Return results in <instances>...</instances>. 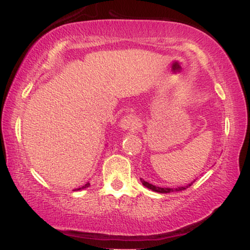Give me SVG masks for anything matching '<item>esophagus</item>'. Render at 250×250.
<instances>
[{
    "mask_svg": "<svg viewBox=\"0 0 250 250\" xmlns=\"http://www.w3.org/2000/svg\"><path fill=\"white\" fill-rule=\"evenodd\" d=\"M137 125V117L135 115H125L120 121V127L123 130H129V129H134Z\"/></svg>",
    "mask_w": 250,
    "mask_h": 250,
    "instance_id": "esophagus-1",
    "label": "esophagus"
}]
</instances>
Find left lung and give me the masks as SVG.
<instances>
[{
  "label": "left lung",
  "instance_id": "obj_1",
  "mask_svg": "<svg viewBox=\"0 0 250 250\" xmlns=\"http://www.w3.org/2000/svg\"><path fill=\"white\" fill-rule=\"evenodd\" d=\"M141 182H142V185L145 186V187H147L148 189H151V190L156 191V193L167 194V193H171V191H181V190H185V189L189 188L191 185H193L194 181H193V182L188 183L187 186H183V187H177V188H162V187H157V186L151 185V183H149V182H147V181H145V180H142V179H141Z\"/></svg>",
  "mask_w": 250,
  "mask_h": 250
}]
</instances>
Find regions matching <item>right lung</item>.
<instances>
[{
    "label": "right lung",
    "mask_w": 250,
    "mask_h": 250,
    "mask_svg": "<svg viewBox=\"0 0 250 250\" xmlns=\"http://www.w3.org/2000/svg\"><path fill=\"white\" fill-rule=\"evenodd\" d=\"M89 186H90V185H89V183H87V185H84V186H83V187H81V188H79V189H76V190H81V189H84V188H88V187H89Z\"/></svg>",
    "instance_id": "right-lung-1"
}]
</instances>
